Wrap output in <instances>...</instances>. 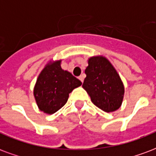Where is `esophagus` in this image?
I'll return each instance as SVG.
<instances>
[{"label":"esophagus","instance_id":"34e87169","mask_svg":"<svg viewBox=\"0 0 156 156\" xmlns=\"http://www.w3.org/2000/svg\"><path fill=\"white\" fill-rule=\"evenodd\" d=\"M78 79H79V80H80V81H81L82 83H83V80H84V75L83 74V75H81V76H79V77H78Z\"/></svg>","mask_w":156,"mask_h":156}]
</instances>
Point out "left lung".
Segmentation results:
<instances>
[{
  "instance_id": "obj_1",
  "label": "left lung",
  "mask_w": 156,
  "mask_h": 156,
  "mask_svg": "<svg viewBox=\"0 0 156 156\" xmlns=\"http://www.w3.org/2000/svg\"><path fill=\"white\" fill-rule=\"evenodd\" d=\"M83 87L93 103L107 112L117 110L124 97V85L112 64L102 56L91 57Z\"/></svg>"
}]
</instances>
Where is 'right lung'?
Here are the masks:
<instances>
[{"mask_svg": "<svg viewBox=\"0 0 156 156\" xmlns=\"http://www.w3.org/2000/svg\"><path fill=\"white\" fill-rule=\"evenodd\" d=\"M61 60L48 63L38 77L34 95L40 111L53 114L63 107L69 93L81 86V81L71 73L62 69Z\"/></svg>", "mask_w": 156, "mask_h": 156, "instance_id": "right-lung-1", "label": "right lung"}]
</instances>
